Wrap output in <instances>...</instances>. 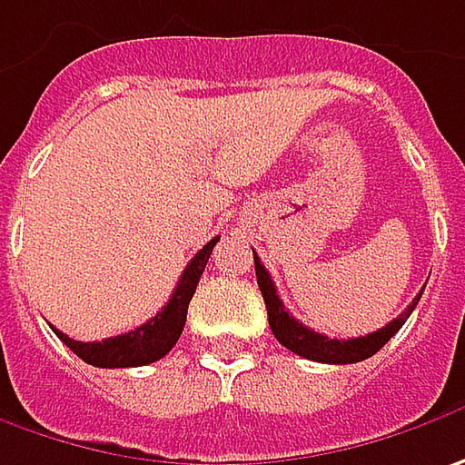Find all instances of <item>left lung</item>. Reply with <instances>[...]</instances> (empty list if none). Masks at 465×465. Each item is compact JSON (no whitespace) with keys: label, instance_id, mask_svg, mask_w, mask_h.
<instances>
[{"label":"left lung","instance_id":"8db88e82","mask_svg":"<svg viewBox=\"0 0 465 465\" xmlns=\"http://www.w3.org/2000/svg\"><path fill=\"white\" fill-rule=\"evenodd\" d=\"M254 272H257V286L262 292L265 299V310H268V322H271L272 335L278 338L281 346H286L289 351L299 353L304 359H312V361H322V364H353V361H361V359H370L372 353H377L391 338H393L403 322L409 320V314L414 312V307L419 304V296L409 304L406 312H401L395 317L393 322H388L385 328L374 331L370 335H361V338H349V341H338V338H328L322 333H314L307 325H302L299 320H293L292 314L286 312L283 302L278 299L275 293V283L265 271V265L260 262V257L254 254Z\"/></svg>","mask_w":465,"mask_h":465}]
</instances>
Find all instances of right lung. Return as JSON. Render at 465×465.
<instances>
[{
	"instance_id": "right-lung-1",
	"label": "right lung",
	"mask_w": 465,
	"mask_h": 465,
	"mask_svg": "<svg viewBox=\"0 0 465 465\" xmlns=\"http://www.w3.org/2000/svg\"><path fill=\"white\" fill-rule=\"evenodd\" d=\"M221 236H213L211 242L194 254L190 260V265L184 268L176 289H173L172 299L163 304V310L151 317L148 322H143L140 328H134L130 333L114 335L106 341H74L70 335H64L62 331H56L51 325V331L56 333V338L74 351L83 361H88L93 367H104V370H119V367H143V364H153L158 359H163L166 353L172 351L173 343L179 341V335L184 331L187 322V307L193 299L194 289L200 283V275L208 265L213 247Z\"/></svg>"
}]
</instances>
